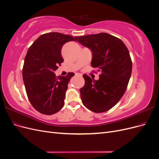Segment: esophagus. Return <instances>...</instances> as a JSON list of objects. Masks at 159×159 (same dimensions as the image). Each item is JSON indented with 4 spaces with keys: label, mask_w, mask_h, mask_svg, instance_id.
<instances>
[{
    "label": "esophagus",
    "mask_w": 159,
    "mask_h": 159,
    "mask_svg": "<svg viewBox=\"0 0 159 159\" xmlns=\"http://www.w3.org/2000/svg\"><path fill=\"white\" fill-rule=\"evenodd\" d=\"M75 75H76L77 77H80V78H81V77H82V75L80 74H76Z\"/></svg>",
    "instance_id": "obj_1"
}]
</instances>
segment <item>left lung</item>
<instances>
[{
	"mask_svg": "<svg viewBox=\"0 0 159 159\" xmlns=\"http://www.w3.org/2000/svg\"><path fill=\"white\" fill-rule=\"evenodd\" d=\"M75 39L91 50V66L101 72L98 80L83 75L85 85L80 89L82 103L95 113L107 111L119 102L127 89L132 72L129 52L121 39L107 33Z\"/></svg>",
	"mask_w": 159,
	"mask_h": 159,
	"instance_id": "1",
	"label": "left lung"
}]
</instances>
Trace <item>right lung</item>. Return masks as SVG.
<instances>
[{"label": "right lung", "instance_id": "obj_1", "mask_svg": "<svg viewBox=\"0 0 159 159\" xmlns=\"http://www.w3.org/2000/svg\"><path fill=\"white\" fill-rule=\"evenodd\" d=\"M75 38L59 32L44 34L28 49L22 68L28 98L42 114H54L63 107L66 91L73 72L56 76L54 71L64 61L61 55L65 43Z\"/></svg>", "mask_w": 159, "mask_h": 159}]
</instances>
